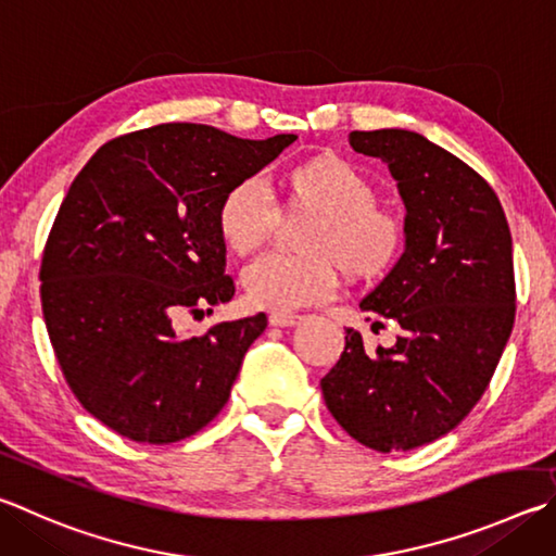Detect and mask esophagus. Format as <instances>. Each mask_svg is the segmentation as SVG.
<instances>
[{
	"label": "esophagus",
	"mask_w": 556,
	"mask_h": 556,
	"mask_svg": "<svg viewBox=\"0 0 556 556\" xmlns=\"http://www.w3.org/2000/svg\"><path fill=\"white\" fill-rule=\"evenodd\" d=\"M304 320L296 313H271L269 316V326L275 328H291V326H299V323Z\"/></svg>",
	"instance_id": "esophagus-1"
}]
</instances>
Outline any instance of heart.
<instances>
[{"instance_id":"1","label":"heart","mask_w":556,"mask_h":556,"mask_svg":"<svg viewBox=\"0 0 556 556\" xmlns=\"http://www.w3.org/2000/svg\"><path fill=\"white\" fill-rule=\"evenodd\" d=\"M287 208L308 211V257L262 255L243 271L252 306L291 313L326 301L338 287V267L350 279L387 275L403 245L401 220L377 206V189L355 165L332 153L311 155L279 177ZM277 228V208L255 179L226 189L216 206L220 243L236 255L262 248Z\"/></svg>"}]
</instances>
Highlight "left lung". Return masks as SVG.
Returning <instances> with one entry per match:
<instances>
[{
	"instance_id": "left-lung-1",
	"label": "left lung",
	"mask_w": 556,
	"mask_h": 556,
	"mask_svg": "<svg viewBox=\"0 0 556 556\" xmlns=\"http://www.w3.org/2000/svg\"><path fill=\"white\" fill-rule=\"evenodd\" d=\"M350 146L387 163L406 206V250L359 304L399 336L369 350L348 328L320 389L348 435L408 452L457 428L496 371L516 320L510 228L489 181L426 136L352 130Z\"/></svg>"
}]
</instances>
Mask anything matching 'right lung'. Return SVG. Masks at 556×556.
<instances>
[{
	"mask_svg": "<svg viewBox=\"0 0 556 556\" xmlns=\"http://www.w3.org/2000/svg\"><path fill=\"white\" fill-rule=\"evenodd\" d=\"M294 140L160 124L109 140L70 185L43 250L40 304L70 389L118 435L167 445L226 406L267 316L194 338L177 320L233 299L216 206Z\"/></svg>",
	"mask_w": 556,
	"mask_h": 556,
	"instance_id": "add662e5",
	"label": "right lung"
}]
</instances>
